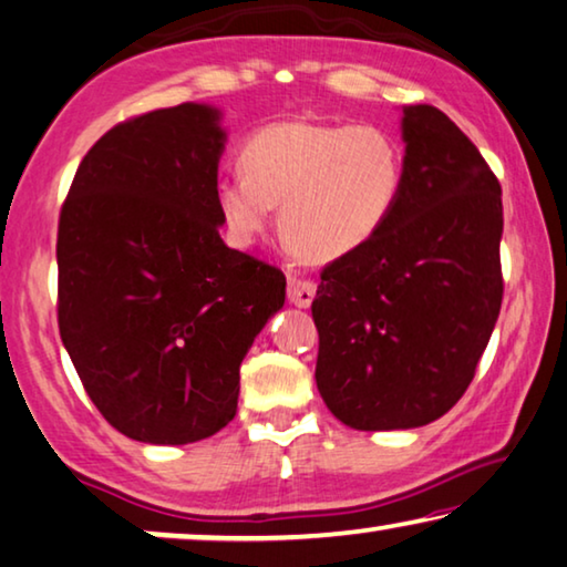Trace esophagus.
I'll use <instances>...</instances> for the list:
<instances>
[{"label":"esophagus","mask_w":567,"mask_h":567,"mask_svg":"<svg viewBox=\"0 0 567 567\" xmlns=\"http://www.w3.org/2000/svg\"><path fill=\"white\" fill-rule=\"evenodd\" d=\"M313 293H317V284L309 281V278L289 276V301L296 303V307L307 309L313 301Z\"/></svg>","instance_id":"34e87169"}]
</instances>
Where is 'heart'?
I'll return each mask as SVG.
<instances>
[{"mask_svg": "<svg viewBox=\"0 0 567 567\" xmlns=\"http://www.w3.org/2000/svg\"><path fill=\"white\" fill-rule=\"evenodd\" d=\"M240 172L215 187L223 230L250 248L271 220L313 260L354 254L385 228L403 193V146L374 124L278 121L248 136Z\"/></svg>", "mask_w": 567, "mask_h": 567, "instance_id": "obj_1", "label": "heart"}]
</instances>
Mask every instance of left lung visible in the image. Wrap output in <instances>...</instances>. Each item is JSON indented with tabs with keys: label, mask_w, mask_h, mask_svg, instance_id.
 Wrapping results in <instances>:
<instances>
[{
	"label": "left lung",
	"mask_w": 567,
	"mask_h": 567,
	"mask_svg": "<svg viewBox=\"0 0 567 567\" xmlns=\"http://www.w3.org/2000/svg\"><path fill=\"white\" fill-rule=\"evenodd\" d=\"M405 177L370 243L321 268L311 301L317 388L357 431L449 413L502 309V187L446 113L403 106Z\"/></svg>",
	"instance_id": "1"
}]
</instances>
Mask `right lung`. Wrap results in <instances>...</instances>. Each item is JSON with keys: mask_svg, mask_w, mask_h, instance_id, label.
<instances>
[{"mask_svg": "<svg viewBox=\"0 0 567 567\" xmlns=\"http://www.w3.org/2000/svg\"><path fill=\"white\" fill-rule=\"evenodd\" d=\"M223 138L217 111L197 103L121 121L60 207V339L93 405L134 441L225 429L243 357L284 307L281 268L220 238Z\"/></svg>", "mask_w": 567, "mask_h": 567, "instance_id": "obj_1", "label": "right lung"}]
</instances>
